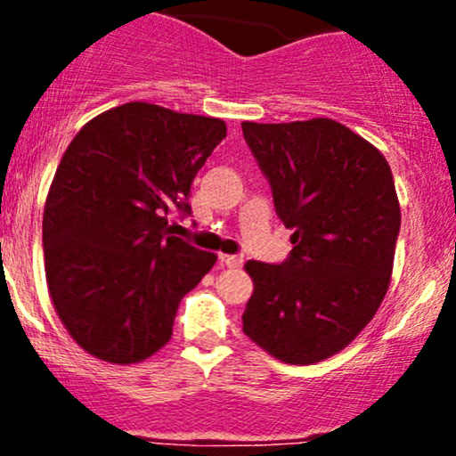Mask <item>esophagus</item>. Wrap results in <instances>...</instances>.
<instances>
[{"mask_svg": "<svg viewBox=\"0 0 456 456\" xmlns=\"http://www.w3.org/2000/svg\"><path fill=\"white\" fill-rule=\"evenodd\" d=\"M221 264L227 265V268H240L244 264V259L240 255H221Z\"/></svg>", "mask_w": 456, "mask_h": 456, "instance_id": "esophagus-1", "label": "esophagus"}]
</instances>
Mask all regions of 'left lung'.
<instances>
[{"label":"left lung","instance_id":"8db88e82","mask_svg":"<svg viewBox=\"0 0 456 456\" xmlns=\"http://www.w3.org/2000/svg\"><path fill=\"white\" fill-rule=\"evenodd\" d=\"M291 233L289 259L246 261L244 334L287 364L338 354L375 317L390 285L401 208L388 160L328 118L242 122Z\"/></svg>","mask_w":456,"mask_h":456}]
</instances>
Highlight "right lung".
Returning <instances> with one entry per match:
<instances>
[{
	"mask_svg": "<svg viewBox=\"0 0 456 456\" xmlns=\"http://www.w3.org/2000/svg\"><path fill=\"white\" fill-rule=\"evenodd\" d=\"M227 137L223 119L126 102L90 119L61 156L43 216L57 317L81 349L134 364L169 343L182 297L216 255L171 235L169 214Z\"/></svg>",
	"mask_w": 456,
	"mask_h": 456,
	"instance_id": "add662e5",
	"label": "right lung"
}]
</instances>
